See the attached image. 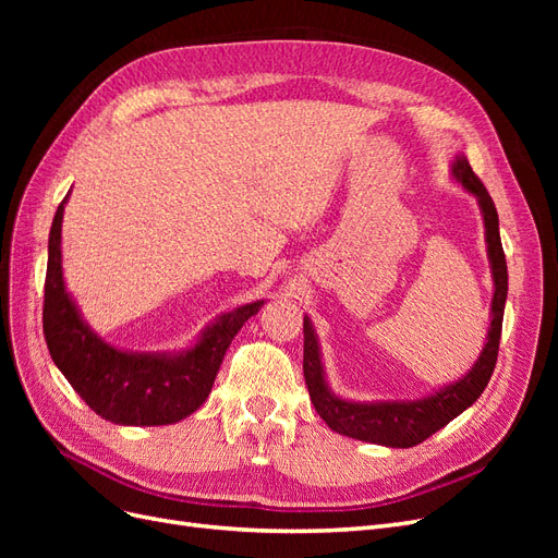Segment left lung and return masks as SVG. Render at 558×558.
<instances>
[{"label": "left lung", "mask_w": 558, "mask_h": 558, "mask_svg": "<svg viewBox=\"0 0 558 558\" xmlns=\"http://www.w3.org/2000/svg\"><path fill=\"white\" fill-rule=\"evenodd\" d=\"M453 177L465 185V191H470L480 199V207L484 214V228H486L488 260H492V269H494V283H496L494 302H492L494 318H492V328H488L482 356L463 379L424 400L373 402V404L349 402L328 391L312 320L305 318V326H302V330H305V356H302V369H305L310 398L314 402L318 416L324 418L335 433L353 437V440L375 442L384 447L408 449V447L421 445L424 440H428L433 433L445 428L451 418H456L463 410H468L470 404L482 396L488 379L494 375V367L498 361V347H500L505 300H508V263H505V253L500 244L498 211L492 195H488L477 174L472 172V167L465 158H456Z\"/></svg>", "instance_id": "1"}]
</instances>
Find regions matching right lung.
Instances as JSON below:
<instances>
[{
  "label": "right lung",
  "mask_w": 558,
  "mask_h": 558,
  "mask_svg": "<svg viewBox=\"0 0 558 558\" xmlns=\"http://www.w3.org/2000/svg\"><path fill=\"white\" fill-rule=\"evenodd\" d=\"M64 202L50 226L44 286V337L50 359L88 408L111 424H177L207 400L232 337L260 310L263 300L223 314L191 351L179 356L118 351L83 324L64 291L60 256Z\"/></svg>",
  "instance_id": "1"
}]
</instances>
